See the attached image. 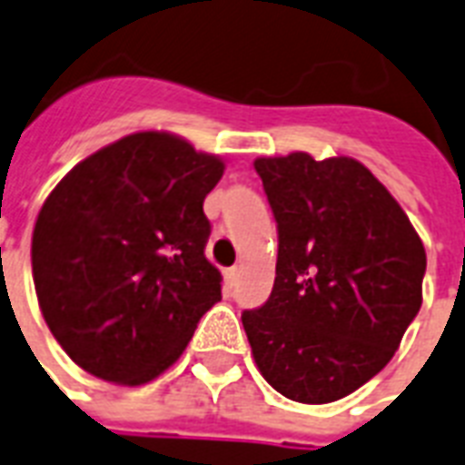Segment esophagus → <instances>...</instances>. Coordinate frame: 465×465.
<instances>
[{
    "label": "esophagus",
    "mask_w": 465,
    "mask_h": 465,
    "mask_svg": "<svg viewBox=\"0 0 465 465\" xmlns=\"http://www.w3.org/2000/svg\"><path fill=\"white\" fill-rule=\"evenodd\" d=\"M239 275H241V270L239 268H229L224 272V282H226V287H229V290H233V287H236V282H239Z\"/></svg>",
    "instance_id": "esophagus-1"
}]
</instances>
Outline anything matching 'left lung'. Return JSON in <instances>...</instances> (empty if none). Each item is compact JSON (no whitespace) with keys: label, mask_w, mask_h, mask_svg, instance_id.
<instances>
[{"label":"left lung","mask_w":465,"mask_h":465,"mask_svg":"<svg viewBox=\"0 0 465 465\" xmlns=\"http://www.w3.org/2000/svg\"><path fill=\"white\" fill-rule=\"evenodd\" d=\"M253 166L280 248L272 294L243 311V331L272 389L297 403H332L389 364L418 316L425 246L357 159L294 152Z\"/></svg>","instance_id":"1"}]
</instances>
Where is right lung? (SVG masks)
<instances>
[{
    "label": "right lung",
    "instance_id": "add662e5",
    "mask_svg": "<svg viewBox=\"0 0 465 465\" xmlns=\"http://www.w3.org/2000/svg\"><path fill=\"white\" fill-rule=\"evenodd\" d=\"M224 161L171 133H134L79 161L35 219L31 262L47 328L84 371L142 386L222 299L203 203Z\"/></svg>",
    "mask_w": 465,
    "mask_h": 465
}]
</instances>
